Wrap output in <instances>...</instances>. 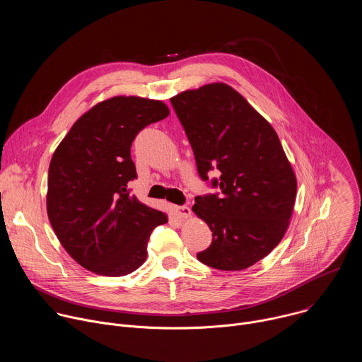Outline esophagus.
Returning a JSON list of instances; mask_svg holds the SVG:
<instances>
[{"instance_id": "34e87169", "label": "esophagus", "mask_w": 362, "mask_h": 362, "mask_svg": "<svg viewBox=\"0 0 362 362\" xmlns=\"http://www.w3.org/2000/svg\"><path fill=\"white\" fill-rule=\"evenodd\" d=\"M173 211H175V214H176L179 218H183V219L190 218V215H192V211L187 208V206H175Z\"/></svg>"}]
</instances>
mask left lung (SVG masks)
<instances>
[{
    "label": "left lung",
    "mask_w": 362,
    "mask_h": 362,
    "mask_svg": "<svg viewBox=\"0 0 362 362\" xmlns=\"http://www.w3.org/2000/svg\"><path fill=\"white\" fill-rule=\"evenodd\" d=\"M192 146L197 173L221 193L196 196L192 211L214 232L197 259L215 269L242 271L284 238L293 211L296 177L274 127L225 83L170 98Z\"/></svg>",
    "instance_id": "1"
}]
</instances>
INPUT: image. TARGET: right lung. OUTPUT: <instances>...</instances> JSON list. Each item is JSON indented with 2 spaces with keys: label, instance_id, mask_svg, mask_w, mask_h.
<instances>
[{
  "label": "right lung",
  "instance_id": "obj_1",
  "mask_svg": "<svg viewBox=\"0 0 362 362\" xmlns=\"http://www.w3.org/2000/svg\"><path fill=\"white\" fill-rule=\"evenodd\" d=\"M169 116L159 100L119 95L84 113L48 169L47 214L60 243L83 268L106 276L136 271L151 230L168 216L130 194V147L146 126Z\"/></svg>",
  "mask_w": 362,
  "mask_h": 362
}]
</instances>
